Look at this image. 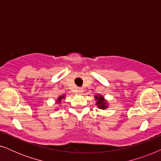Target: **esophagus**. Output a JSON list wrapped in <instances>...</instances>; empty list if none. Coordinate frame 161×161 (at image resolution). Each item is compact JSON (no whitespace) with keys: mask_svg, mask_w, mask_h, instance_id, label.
Returning <instances> with one entry per match:
<instances>
[{"mask_svg":"<svg viewBox=\"0 0 161 161\" xmlns=\"http://www.w3.org/2000/svg\"><path fill=\"white\" fill-rule=\"evenodd\" d=\"M83 89H82V88H78V94H83Z\"/></svg>","mask_w":161,"mask_h":161,"instance_id":"1","label":"esophagus"}]
</instances>
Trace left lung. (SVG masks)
Listing matches in <instances>:
<instances>
[{
    "label": "left lung",
    "instance_id": "left-lung-1",
    "mask_svg": "<svg viewBox=\"0 0 161 161\" xmlns=\"http://www.w3.org/2000/svg\"><path fill=\"white\" fill-rule=\"evenodd\" d=\"M94 99L97 101L96 105H97V107L100 109H106L108 108V103L107 100L104 98V97L100 95H95L94 96Z\"/></svg>",
    "mask_w": 161,
    "mask_h": 161
}]
</instances>
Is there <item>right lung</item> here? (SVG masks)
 <instances>
[{
  "mask_svg": "<svg viewBox=\"0 0 161 161\" xmlns=\"http://www.w3.org/2000/svg\"><path fill=\"white\" fill-rule=\"evenodd\" d=\"M65 97H66L65 95H61V96H59L58 97V99H57V100H56V103H61V100H62V99H64Z\"/></svg>",
  "mask_w": 161,
  "mask_h": 161,
  "instance_id": "add662e5",
  "label": "right lung"
}]
</instances>
